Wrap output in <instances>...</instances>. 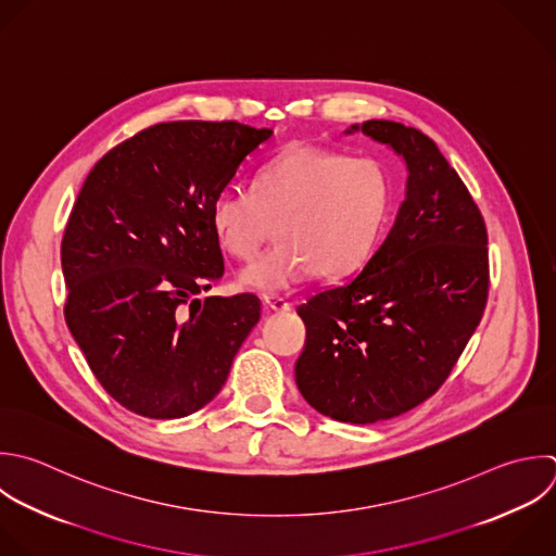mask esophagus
Returning <instances> with one entry per match:
<instances>
[{"label": "esophagus", "instance_id": "34e87169", "mask_svg": "<svg viewBox=\"0 0 556 556\" xmlns=\"http://www.w3.org/2000/svg\"><path fill=\"white\" fill-rule=\"evenodd\" d=\"M263 304L276 313H289L291 311V302H287L280 295H263Z\"/></svg>", "mask_w": 556, "mask_h": 556}]
</instances>
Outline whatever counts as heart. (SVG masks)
Instances as JSON below:
<instances>
[{
  "label": "heart",
  "mask_w": 556,
  "mask_h": 556,
  "mask_svg": "<svg viewBox=\"0 0 556 556\" xmlns=\"http://www.w3.org/2000/svg\"><path fill=\"white\" fill-rule=\"evenodd\" d=\"M391 208V178L369 156L295 146L263 165L254 191L222 187L208 208L219 248L250 261L280 224L282 243L250 263L241 282L258 293L289 291L321 271L339 278L376 252Z\"/></svg>",
  "instance_id": "heart-1"
}]
</instances>
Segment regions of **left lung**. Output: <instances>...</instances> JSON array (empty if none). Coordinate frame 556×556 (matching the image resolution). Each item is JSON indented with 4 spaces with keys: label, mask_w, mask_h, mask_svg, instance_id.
I'll return each instance as SVG.
<instances>
[{
    "label": "left lung",
    "mask_w": 556,
    "mask_h": 556,
    "mask_svg": "<svg viewBox=\"0 0 556 556\" xmlns=\"http://www.w3.org/2000/svg\"><path fill=\"white\" fill-rule=\"evenodd\" d=\"M352 132L404 161V202L361 274L298 306L306 343L295 382L321 415L374 424L443 384L482 317L489 256L482 215L432 139L384 119Z\"/></svg>",
    "instance_id": "8db88e82"
}]
</instances>
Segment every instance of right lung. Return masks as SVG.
<instances>
[{"instance_id": "right-lung-1", "label": "right lung", "mask_w": 556, "mask_h": 556, "mask_svg": "<svg viewBox=\"0 0 556 556\" xmlns=\"http://www.w3.org/2000/svg\"><path fill=\"white\" fill-rule=\"evenodd\" d=\"M271 135L237 122L156 124L85 180L61 245L65 319L128 410L152 419L200 410L258 324L252 293L195 295L224 278L211 200Z\"/></svg>"}]
</instances>
